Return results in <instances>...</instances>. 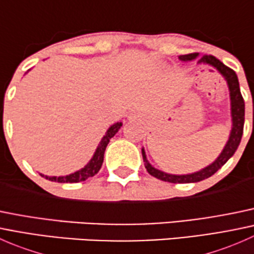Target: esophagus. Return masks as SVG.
<instances>
[{
	"label": "esophagus",
	"instance_id": "esophagus-1",
	"mask_svg": "<svg viewBox=\"0 0 254 254\" xmlns=\"http://www.w3.org/2000/svg\"><path fill=\"white\" fill-rule=\"evenodd\" d=\"M129 119H136V117H135L134 114H131V115H130V117H129Z\"/></svg>",
	"mask_w": 254,
	"mask_h": 254
}]
</instances>
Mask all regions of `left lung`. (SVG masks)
<instances>
[{
    "instance_id": "8db88e82",
    "label": "left lung",
    "mask_w": 254,
    "mask_h": 254,
    "mask_svg": "<svg viewBox=\"0 0 254 254\" xmlns=\"http://www.w3.org/2000/svg\"><path fill=\"white\" fill-rule=\"evenodd\" d=\"M199 57L198 53L194 54H187V55L179 56V60L182 61H191L195 60ZM198 64H204V65H210L212 67L216 68L224 78L226 79L227 86H229L230 91V101H231V118H232V127L231 132H230L229 140H227L226 145H225L224 150L219 155V157L206 166L203 170L198 171V172L189 173V175H171V173H166L163 171L157 170L153 167L146 158L145 150H141L143 162H145V168L151 176L156 177L161 181L170 182V183H195V182L204 181V179L211 177L214 173H216L230 158L234 156L236 152L238 145L241 142V137L243 134V124H245V101L242 98V94L240 91V83H238V78L236 72L227 67L226 65L221 63L219 59H216L212 55H204L198 59Z\"/></svg>"
}]
</instances>
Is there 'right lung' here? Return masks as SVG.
I'll return each instance as SVG.
<instances>
[{
	"instance_id": "1",
	"label": "right lung",
	"mask_w": 254,
	"mask_h": 254,
	"mask_svg": "<svg viewBox=\"0 0 254 254\" xmlns=\"http://www.w3.org/2000/svg\"><path fill=\"white\" fill-rule=\"evenodd\" d=\"M122 125H123L122 123H115V124H113L112 127L107 130L106 135H104L103 139H102L101 142H99L93 157H92L91 161H89V162L79 171H76L75 173H71V175L61 176V177H48L44 175H40V176L45 177V178L49 179V181L59 182V183H78V182H83L86 181L87 178H89V177H93L94 175H97L98 171L101 170L102 163H103L104 151H106L107 145H108L109 140H111L112 137L119 131Z\"/></svg>"
}]
</instances>
